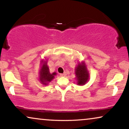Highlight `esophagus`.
Listing matches in <instances>:
<instances>
[{
    "mask_svg": "<svg viewBox=\"0 0 129 129\" xmlns=\"http://www.w3.org/2000/svg\"><path fill=\"white\" fill-rule=\"evenodd\" d=\"M61 76V77H65V76H66V75H67V74L66 73H62V74H60V75Z\"/></svg>",
    "mask_w": 129,
    "mask_h": 129,
    "instance_id": "obj_1",
    "label": "esophagus"
}]
</instances>
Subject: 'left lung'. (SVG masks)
<instances>
[{
  "label": "left lung",
  "instance_id": "1",
  "mask_svg": "<svg viewBox=\"0 0 129 129\" xmlns=\"http://www.w3.org/2000/svg\"><path fill=\"white\" fill-rule=\"evenodd\" d=\"M76 80L77 85H84L89 79V73L84 61L79 62L75 68Z\"/></svg>",
  "mask_w": 129,
  "mask_h": 129
}]
</instances>
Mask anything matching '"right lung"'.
Returning a JSON list of instances; mask_svg holds the SVG:
<instances>
[{
  "label": "right lung",
  "mask_w": 129,
  "mask_h": 129,
  "mask_svg": "<svg viewBox=\"0 0 129 129\" xmlns=\"http://www.w3.org/2000/svg\"><path fill=\"white\" fill-rule=\"evenodd\" d=\"M47 60L42 59L40 61V68L39 69V81L42 84L45 86H47L49 84V83L52 82L53 79H54L55 76L57 73L55 72L53 73H50L49 71V68L47 65Z\"/></svg>",
  "instance_id": "add662e5"
}]
</instances>
